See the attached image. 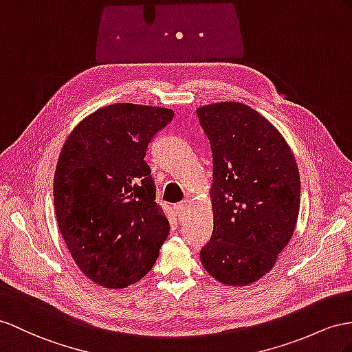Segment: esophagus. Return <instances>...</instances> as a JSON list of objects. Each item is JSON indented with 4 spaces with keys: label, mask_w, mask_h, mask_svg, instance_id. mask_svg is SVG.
Returning <instances> with one entry per match:
<instances>
[{
    "label": "esophagus",
    "mask_w": 352,
    "mask_h": 352,
    "mask_svg": "<svg viewBox=\"0 0 352 352\" xmlns=\"http://www.w3.org/2000/svg\"><path fill=\"white\" fill-rule=\"evenodd\" d=\"M190 205H192V202L188 201V199H184L183 202H179V204L177 205V211H178L179 217H183V215H186V212L188 211V208H190Z\"/></svg>",
    "instance_id": "1"
}]
</instances>
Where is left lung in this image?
I'll return each instance as SVG.
<instances>
[{
  "mask_svg": "<svg viewBox=\"0 0 352 352\" xmlns=\"http://www.w3.org/2000/svg\"><path fill=\"white\" fill-rule=\"evenodd\" d=\"M212 153V235L201 248L211 276L247 285L274 267L292 239L300 177L283 135L241 102L196 110Z\"/></svg>",
  "mask_w": 352,
  "mask_h": 352,
  "instance_id": "1",
  "label": "left lung"
}]
</instances>
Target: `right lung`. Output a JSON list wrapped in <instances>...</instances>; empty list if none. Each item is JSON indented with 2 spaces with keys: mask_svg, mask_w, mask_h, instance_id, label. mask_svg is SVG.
I'll list each match as a JSON object with an SVG mask.
<instances>
[{
  "mask_svg": "<svg viewBox=\"0 0 352 352\" xmlns=\"http://www.w3.org/2000/svg\"><path fill=\"white\" fill-rule=\"evenodd\" d=\"M173 119L168 108L108 105L62 148L53 182L58 226L80 270L99 285L128 287L156 263L169 221L146 153Z\"/></svg>",
  "mask_w": 352,
  "mask_h": 352,
  "instance_id": "add662e5",
  "label": "right lung"
}]
</instances>
